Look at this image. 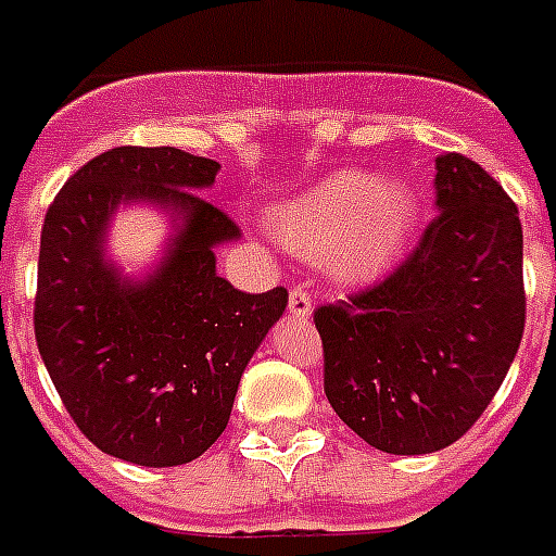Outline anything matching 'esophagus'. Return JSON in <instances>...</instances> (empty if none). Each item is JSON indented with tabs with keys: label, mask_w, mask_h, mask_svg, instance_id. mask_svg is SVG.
<instances>
[{
	"label": "esophagus",
	"mask_w": 556,
	"mask_h": 556,
	"mask_svg": "<svg viewBox=\"0 0 556 556\" xmlns=\"http://www.w3.org/2000/svg\"><path fill=\"white\" fill-rule=\"evenodd\" d=\"M311 308H314V302H311V293L305 291L302 286H293L291 293H288V311H291V317L308 319Z\"/></svg>",
	"instance_id": "1"
}]
</instances>
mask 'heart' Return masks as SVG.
<instances>
[{
    "instance_id": "b5f03b06",
    "label": "heart",
    "mask_w": 556,
    "mask_h": 556,
    "mask_svg": "<svg viewBox=\"0 0 556 556\" xmlns=\"http://www.w3.org/2000/svg\"><path fill=\"white\" fill-rule=\"evenodd\" d=\"M270 225L293 251L328 256L342 277H371L403 254L417 225V197L396 179L340 170L274 207Z\"/></svg>"
}]
</instances>
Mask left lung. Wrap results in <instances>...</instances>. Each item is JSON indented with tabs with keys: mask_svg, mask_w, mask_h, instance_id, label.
Listing matches in <instances>:
<instances>
[{
	"mask_svg": "<svg viewBox=\"0 0 556 556\" xmlns=\"http://www.w3.org/2000/svg\"><path fill=\"white\" fill-rule=\"evenodd\" d=\"M437 211L386 279L314 311L325 396L386 454L457 442L503 386L526 328L522 225L503 185L437 156Z\"/></svg>",
	"mask_w": 556,
	"mask_h": 556,
	"instance_id": "obj_1",
	"label": "left lung"
}]
</instances>
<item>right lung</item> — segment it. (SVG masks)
<instances>
[{"label":"right lung","instance_id":"add662e5","mask_svg":"<svg viewBox=\"0 0 556 556\" xmlns=\"http://www.w3.org/2000/svg\"><path fill=\"white\" fill-rule=\"evenodd\" d=\"M219 162L179 148L122 146L76 170L42 225L34 331L76 428L148 468L202 457L228 426L239 377L288 305L282 286L245 293L216 277L214 248L239 237L202 200ZM156 201L184 223L166 263L122 280L101 242L122 201Z\"/></svg>","mask_w":556,"mask_h":556}]
</instances>
